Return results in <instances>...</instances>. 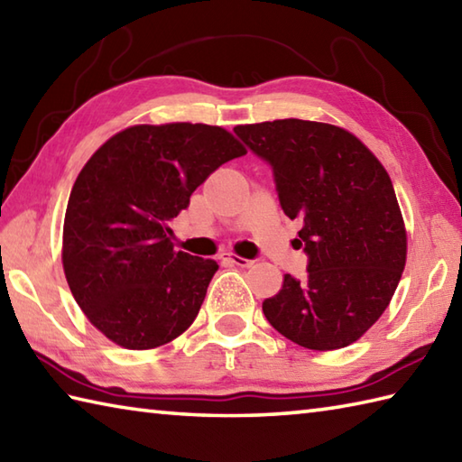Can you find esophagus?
Listing matches in <instances>:
<instances>
[{
  "label": "esophagus",
  "mask_w": 462,
  "mask_h": 462,
  "mask_svg": "<svg viewBox=\"0 0 462 462\" xmlns=\"http://www.w3.org/2000/svg\"><path fill=\"white\" fill-rule=\"evenodd\" d=\"M224 262H230V264H234V266H240V268H248V266H252V260H248V258H242V256H236V254H222L220 256Z\"/></svg>",
  "instance_id": "34e87169"
}]
</instances>
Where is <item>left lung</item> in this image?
<instances>
[{
    "label": "left lung",
    "mask_w": 462,
    "mask_h": 462,
    "mask_svg": "<svg viewBox=\"0 0 462 462\" xmlns=\"http://www.w3.org/2000/svg\"><path fill=\"white\" fill-rule=\"evenodd\" d=\"M242 142L274 171L280 206L300 218L306 278L284 274L262 302L273 327L310 350L356 342L391 304L406 264V228L391 176L355 134L296 120L244 124Z\"/></svg>",
    "instance_id": "8db88e82"
}]
</instances>
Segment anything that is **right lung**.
<instances>
[{
  "instance_id": "obj_1",
  "label": "right lung",
  "mask_w": 462,
  "mask_h": 462,
  "mask_svg": "<svg viewBox=\"0 0 462 462\" xmlns=\"http://www.w3.org/2000/svg\"><path fill=\"white\" fill-rule=\"evenodd\" d=\"M246 148L220 125L138 124L114 134L76 178L61 264L88 320L128 350L168 345L194 322L216 260L174 250L170 220Z\"/></svg>"
}]
</instances>
